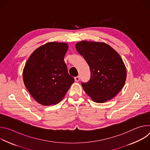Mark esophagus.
Listing matches in <instances>:
<instances>
[{"mask_svg":"<svg viewBox=\"0 0 150 150\" xmlns=\"http://www.w3.org/2000/svg\"><path fill=\"white\" fill-rule=\"evenodd\" d=\"M75 81L78 82V81H79V79H80V77H79V76H77L75 77Z\"/></svg>","mask_w":150,"mask_h":150,"instance_id":"34e87169","label":"esophagus"}]
</instances>
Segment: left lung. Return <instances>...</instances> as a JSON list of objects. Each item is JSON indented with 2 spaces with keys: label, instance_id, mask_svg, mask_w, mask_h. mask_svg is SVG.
<instances>
[{
  "label": "left lung",
  "instance_id": "obj_1",
  "mask_svg": "<svg viewBox=\"0 0 150 150\" xmlns=\"http://www.w3.org/2000/svg\"><path fill=\"white\" fill-rule=\"evenodd\" d=\"M75 47L90 69V80L81 82L85 93L97 103L113 98L122 89L126 78V67L120 55L104 42L82 41Z\"/></svg>",
  "mask_w": 150,
  "mask_h": 150
}]
</instances>
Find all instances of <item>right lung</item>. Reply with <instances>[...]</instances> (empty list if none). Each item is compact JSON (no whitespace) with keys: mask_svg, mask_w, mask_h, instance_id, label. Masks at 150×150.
Wrapping results in <instances>:
<instances>
[{"mask_svg":"<svg viewBox=\"0 0 150 150\" xmlns=\"http://www.w3.org/2000/svg\"><path fill=\"white\" fill-rule=\"evenodd\" d=\"M68 49L66 43L48 42L37 49L27 61L24 82L38 103L44 105L58 103L74 82L64 61Z\"/></svg>","mask_w":150,"mask_h":150,"instance_id":"1","label":"right lung"}]
</instances>
